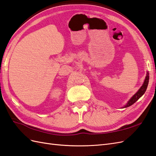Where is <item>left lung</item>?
<instances>
[{
    "instance_id": "left-lung-1",
    "label": "left lung",
    "mask_w": 156,
    "mask_h": 156,
    "mask_svg": "<svg viewBox=\"0 0 156 156\" xmlns=\"http://www.w3.org/2000/svg\"><path fill=\"white\" fill-rule=\"evenodd\" d=\"M148 83H149V73H148V72H147L146 79H145V81H144V84L142 85V86L141 87H140V89L138 90V92L134 94V95L130 98V101L128 102V103L126 105H125L123 108H126V107H130V106L132 105L134 103V102H136V101H137L139 99V98L143 95V94H144V93L146 92V89H147V87Z\"/></svg>"
}]
</instances>
